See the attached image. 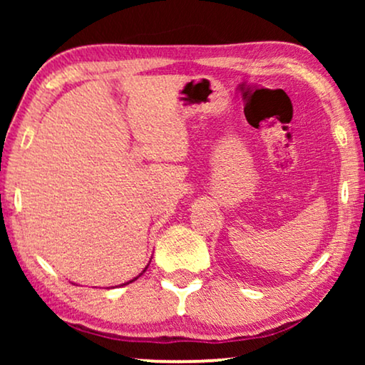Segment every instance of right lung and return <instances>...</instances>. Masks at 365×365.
Instances as JSON below:
<instances>
[{
    "label": "right lung",
    "instance_id": "add662e5",
    "mask_svg": "<svg viewBox=\"0 0 365 365\" xmlns=\"http://www.w3.org/2000/svg\"><path fill=\"white\" fill-rule=\"evenodd\" d=\"M149 262H151V261H149ZM148 266H149V264H148ZM148 266H146V267H144V271H146V269H148ZM144 271H143V272H144ZM143 272H141V274H139V276H143ZM139 276H138V277H139ZM138 277H134V279H131V281H128V282H124V284H121V286H128V284H131V282H134V281H136V279H138Z\"/></svg>",
    "mask_w": 365,
    "mask_h": 365
}]
</instances>
